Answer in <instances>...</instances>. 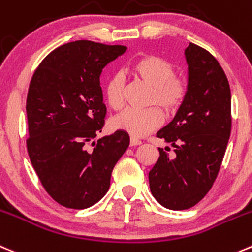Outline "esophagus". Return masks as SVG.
Instances as JSON below:
<instances>
[{"instance_id":"34e87169","label":"esophagus","mask_w":252,"mask_h":252,"mask_svg":"<svg viewBox=\"0 0 252 252\" xmlns=\"http://www.w3.org/2000/svg\"><path fill=\"white\" fill-rule=\"evenodd\" d=\"M130 146H138V145H140L141 144V141L139 140V139H136V138H134V136H131L130 138Z\"/></svg>"}]
</instances>
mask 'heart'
<instances>
[{
    "label": "heart",
    "instance_id": "obj_1",
    "mask_svg": "<svg viewBox=\"0 0 252 252\" xmlns=\"http://www.w3.org/2000/svg\"><path fill=\"white\" fill-rule=\"evenodd\" d=\"M131 74L135 79L150 86L148 103L154 104L145 109L126 108L112 119V126L133 136H144L162 124L163 113L175 116L185 103L188 85L182 77L176 76V66L167 59L158 55H144L134 61ZM126 81L121 74L109 77L104 85V97L111 108L121 109L124 104Z\"/></svg>",
    "mask_w": 252,
    "mask_h": 252
}]
</instances>
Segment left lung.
<instances>
[{"instance_id":"left-lung-1","label":"left lung","mask_w":252,"mask_h":252,"mask_svg":"<svg viewBox=\"0 0 252 252\" xmlns=\"http://www.w3.org/2000/svg\"><path fill=\"white\" fill-rule=\"evenodd\" d=\"M188 92L170 124L156 136L175 148H158L149 172L150 191L165 208L196 206L213 186L231 131V94L223 67L208 50L189 43L186 49Z\"/></svg>"}]
</instances>
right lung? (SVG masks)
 <instances>
[{
	"instance_id": "obj_1",
	"label": "right lung",
	"mask_w": 252,
	"mask_h": 252,
	"mask_svg": "<svg viewBox=\"0 0 252 252\" xmlns=\"http://www.w3.org/2000/svg\"><path fill=\"white\" fill-rule=\"evenodd\" d=\"M126 50L76 40L59 46L36 67L27 94L29 158L49 196L61 206L85 209L108 191L114 165L129 146V135L101 133L107 108L99 75Z\"/></svg>"
}]
</instances>
